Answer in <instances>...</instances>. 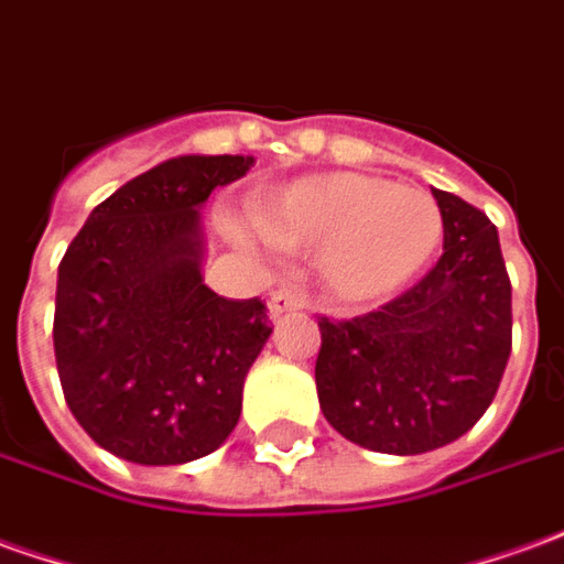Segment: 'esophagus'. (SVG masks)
I'll use <instances>...</instances> for the list:
<instances>
[{"label":"esophagus","mask_w":564,"mask_h":564,"mask_svg":"<svg viewBox=\"0 0 564 564\" xmlns=\"http://www.w3.org/2000/svg\"><path fill=\"white\" fill-rule=\"evenodd\" d=\"M308 305L305 302V295L299 293V290H290V286H281V290H274L269 299V311L271 317H281V314H293V311H302Z\"/></svg>","instance_id":"obj_1"}]
</instances>
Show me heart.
Returning a JSON list of instances; mask_svg holds the SVG:
<instances>
[{"label":"heart","mask_w":564,"mask_h":564,"mask_svg":"<svg viewBox=\"0 0 564 564\" xmlns=\"http://www.w3.org/2000/svg\"><path fill=\"white\" fill-rule=\"evenodd\" d=\"M256 226L278 247L321 250L323 286L350 305L397 293L443 241V214L427 192L366 173L305 176L269 192L256 204ZM228 228L250 243L247 228Z\"/></svg>","instance_id":"b5f03b06"}]
</instances>
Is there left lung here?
Returning <instances> with one entry per match:
<instances>
[{
	"mask_svg": "<svg viewBox=\"0 0 564 564\" xmlns=\"http://www.w3.org/2000/svg\"><path fill=\"white\" fill-rule=\"evenodd\" d=\"M443 256L378 311L317 317L314 366L326 421L384 455L448 446L486 415L513 348V286L498 228L482 210L433 188Z\"/></svg>",
	"mask_w": 564,
	"mask_h": 564,
	"instance_id": "8db88e82",
	"label": "left lung"
}]
</instances>
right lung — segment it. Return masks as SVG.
Returning a JSON list of instances; mask_svg holds the SVG:
<instances>
[{
	"label": "right lung",
	"mask_w": 564,
	"mask_h": 564,
	"mask_svg": "<svg viewBox=\"0 0 564 564\" xmlns=\"http://www.w3.org/2000/svg\"><path fill=\"white\" fill-rule=\"evenodd\" d=\"M247 155H180L90 210L57 269L54 357L90 440L149 467L204 458L241 419L243 378L269 341L262 299L200 278L198 207Z\"/></svg>",
	"instance_id": "right-lung-1"
}]
</instances>
